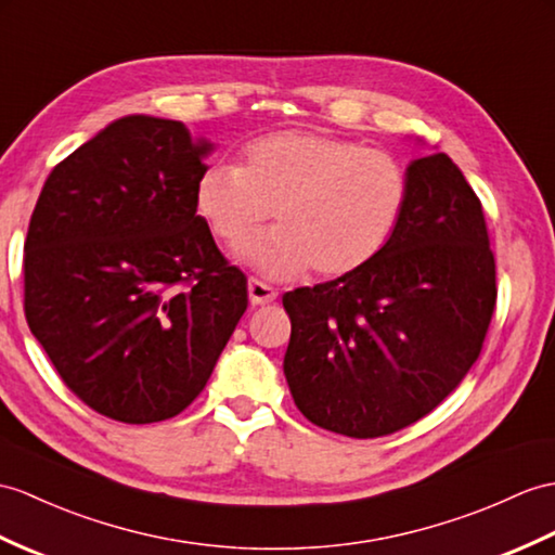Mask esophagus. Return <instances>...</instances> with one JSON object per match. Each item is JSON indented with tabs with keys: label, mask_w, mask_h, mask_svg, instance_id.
Instances as JSON below:
<instances>
[{
	"label": "esophagus",
	"mask_w": 555,
	"mask_h": 555,
	"mask_svg": "<svg viewBox=\"0 0 555 555\" xmlns=\"http://www.w3.org/2000/svg\"><path fill=\"white\" fill-rule=\"evenodd\" d=\"M276 295H279V293H276L272 286H267L264 281H260V279H250V281H248V298H250V305L274 302Z\"/></svg>",
	"instance_id": "obj_1"
}]
</instances>
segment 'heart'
I'll use <instances>...</instances> for the list:
<instances>
[{"instance_id":"1","label":"heart","mask_w":555,"mask_h":555,"mask_svg":"<svg viewBox=\"0 0 555 555\" xmlns=\"http://www.w3.org/2000/svg\"><path fill=\"white\" fill-rule=\"evenodd\" d=\"M193 203L222 243H236L274 210L279 227L241 246L264 274L312 269L319 279H340L388 250L409 203V175L388 151L286 130L250 141L236 167L203 170Z\"/></svg>"}]
</instances>
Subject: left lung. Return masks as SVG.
<instances>
[{
    "mask_svg": "<svg viewBox=\"0 0 555 555\" xmlns=\"http://www.w3.org/2000/svg\"><path fill=\"white\" fill-rule=\"evenodd\" d=\"M392 243L362 272L283 295L295 406L369 440L416 423L480 357L496 307L482 203L447 153L411 163Z\"/></svg>",
    "mask_w": 555,
    "mask_h": 555,
    "instance_id": "8db88e82",
    "label": "left lung"
}]
</instances>
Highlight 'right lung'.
<instances>
[{
    "label": "right lung",
    "instance_id": "add662e5",
    "mask_svg": "<svg viewBox=\"0 0 555 555\" xmlns=\"http://www.w3.org/2000/svg\"><path fill=\"white\" fill-rule=\"evenodd\" d=\"M208 139L127 115L49 172L23 253L25 319L70 392L120 423L201 395L248 279L196 215Z\"/></svg>",
    "mask_w": 555,
    "mask_h": 555
}]
</instances>
